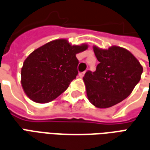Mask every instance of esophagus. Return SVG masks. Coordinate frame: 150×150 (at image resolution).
I'll use <instances>...</instances> for the list:
<instances>
[{
    "mask_svg": "<svg viewBox=\"0 0 150 150\" xmlns=\"http://www.w3.org/2000/svg\"><path fill=\"white\" fill-rule=\"evenodd\" d=\"M84 74H85V71H83V72H80V73H79V77H83V75H84Z\"/></svg>",
    "mask_w": 150,
    "mask_h": 150,
    "instance_id": "34e87169",
    "label": "esophagus"
}]
</instances>
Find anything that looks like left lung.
<instances>
[{"mask_svg": "<svg viewBox=\"0 0 150 150\" xmlns=\"http://www.w3.org/2000/svg\"><path fill=\"white\" fill-rule=\"evenodd\" d=\"M100 62L96 71H88L83 81L89 101L99 108L112 107L131 94L143 68L129 50L120 46L108 50L93 47Z\"/></svg>", "mask_w": 150, "mask_h": 150, "instance_id": "left-lung-1", "label": "left lung"}]
</instances>
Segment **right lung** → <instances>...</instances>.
Wrapping results in <instances>:
<instances>
[{"label":"right lung","instance_id":"1","mask_svg":"<svg viewBox=\"0 0 150 150\" xmlns=\"http://www.w3.org/2000/svg\"><path fill=\"white\" fill-rule=\"evenodd\" d=\"M88 45L71 46L66 39L46 43L28 56L21 68V85L37 103H47L65 91L78 75L75 54Z\"/></svg>","mask_w":150,"mask_h":150}]
</instances>
